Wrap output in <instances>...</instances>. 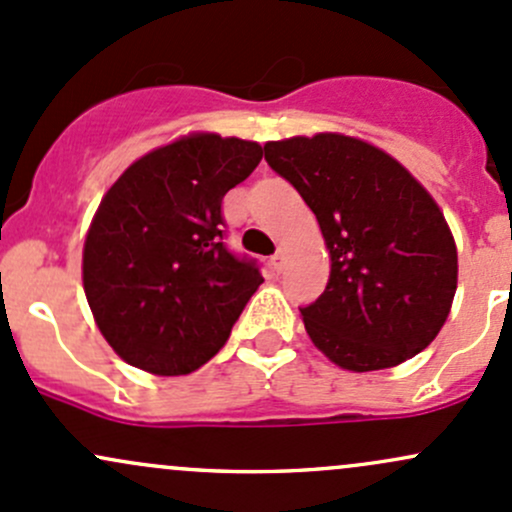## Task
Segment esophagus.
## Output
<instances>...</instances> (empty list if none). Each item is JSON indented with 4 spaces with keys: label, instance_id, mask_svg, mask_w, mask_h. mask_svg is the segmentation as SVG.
<instances>
[{
    "label": "esophagus",
    "instance_id": "34e87169",
    "mask_svg": "<svg viewBox=\"0 0 512 512\" xmlns=\"http://www.w3.org/2000/svg\"><path fill=\"white\" fill-rule=\"evenodd\" d=\"M271 266L273 268H276V271L280 273V271H283V268H285V251L283 249H278L276 251V254H273L271 256Z\"/></svg>",
    "mask_w": 512,
    "mask_h": 512
}]
</instances>
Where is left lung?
<instances>
[{
  "label": "left lung",
  "mask_w": 512,
  "mask_h": 512,
  "mask_svg": "<svg viewBox=\"0 0 512 512\" xmlns=\"http://www.w3.org/2000/svg\"><path fill=\"white\" fill-rule=\"evenodd\" d=\"M263 151L315 212L332 258L324 293L300 307L317 349L356 373L427 349L456 293L454 236L430 192L351 136H293Z\"/></svg>",
  "instance_id": "8db88e82"
}]
</instances>
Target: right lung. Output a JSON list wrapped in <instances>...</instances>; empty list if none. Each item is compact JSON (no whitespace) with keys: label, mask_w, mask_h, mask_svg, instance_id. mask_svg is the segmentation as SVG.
Returning a JSON list of instances; mask_svg holds the SVG:
<instances>
[{"label":"right lung","mask_w":512,"mask_h":512,"mask_svg":"<svg viewBox=\"0 0 512 512\" xmlns=\"http://www.w3.org/2000/svg\"><path fill=\"white\" fill-rule=\"evenodd\" d=\"M261 158L256 141L190 134L131 163L102 197L82 285L126 364L183 376L229 339L263 276L224 244L222 200Z\"/></svg>","instance_id":"add662e5"}]
</instances>
